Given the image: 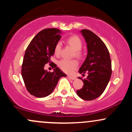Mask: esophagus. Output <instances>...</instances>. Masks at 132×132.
<instances>
[{"instance_id":"obj_1","label":"esophagus","mask_w":132,"mask_h":132,"mask_svg":"<svg viewBox=\"0 0 132 132\" xmlns=\"http://www.w3.org/2000/svg\"><path fill=\"white\" fill-rule=\"evenodd\" d=\"M67 76H68V78L69 79H72V80H75V79H76V77H75V76H70V75H68Z\"/></svg>"}]
</instances>
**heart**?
<instances>
[{"instance_id": "b5f03b06", "label": "heart", "mask_w": 132, "mask_h": 132, "mask_svg": "<svg viewBox=\"0 0 132 132\" xmlns=\"http://www.w3.org/2000/svg\"><path fill=\"white\" fill-rule=\"evenodd\" d=\"M66 43L70 47L75 50V55L77 57H81L82 56L81 49L82 43L81 39L77 36H71L68 37L66 39ZM61 51V45L59 43H57L54 47V54L58 56ZM78 63L76 60H67V59H61L58 62V66L61 70L67 73H71L77 68Z\"/></svg>"}]
</instances>
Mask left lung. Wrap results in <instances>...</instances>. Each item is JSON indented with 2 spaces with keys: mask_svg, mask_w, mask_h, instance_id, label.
Returning <instances> with one entry per match:
<instances>
[{
  "mask_svg": "<svg viewBox=\"0 0 132 132\" xmlns=\"http://www.w3.org/2000/svg\"><path fill=\"white\" fill-rule=\"evenodd\" d=\"M80 32L87 44L88 54L79 73H87L88 76L84 79L79 77L84 85L76 93L81 99L90 101L99 97L106 89L111 78V62L106 45L98 36L88 29Z\"/></svg>",
  "mask_w": 132,
  "mask_h": 132,
  "instance_id": "obj_1",
  "label": "left lung"
}]
</instances>
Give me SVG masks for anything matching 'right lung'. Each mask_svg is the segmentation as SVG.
Masks as SVG:
<instances>
[{
  "label": "right lung",
  "mask_w": 132,
  "mask_h": 132,
  "mask_svg": "<svg viewBox=\"0 0 132 132\" xmlns=\"http://www.w3.org/2000/svg\"><path fill=\"white\" fill-rule=\"evenodd\" d=\"M58 29H46L40 31L32 39L26 49L22 65V76L30 94L37 98L50 95L57 85L59 79L66 77L57 65H53L54 71L44 69L45 64L51 63V57L54 53V47L61 36Z\"/></svg>",
  "instance_id": "obj_1"
}]
</instances>
